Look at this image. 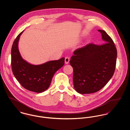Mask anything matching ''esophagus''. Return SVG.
Returning a JSON list of instances; mask_svg holds the SVG:
<instances>
[{"instance_id": "obj_1", "label": "esophagus", "mask_w": 130, "mask_h": 130, "mask_svg": "<svg viewBox=\"0 0 130 130\" xmlns=\"http://www.w3.org/2000/svg\"><path fill=\"white\" fill-rule=\"evenodd\" d=\"M70 58L69 57L67 56L65 58V63L66 64H68L69 63V61H70Z\"/></svg>"}]
</instances>
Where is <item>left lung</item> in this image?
<instances>
[{
  "mask_svg": "<svg viewBox=\"0 0 130 130\" xmlns=\"http://www.w3.org/2000/svg\"><path fill=\"white\" fill-rule=\"evenodd\" d=\"M98 31L105 43L100 45L91 43L75 50L70 61L74 70V89L81 94L101 90L110 80L116 69L115 44L105 31Z\"/></svg>",
  "mask_w": 130,
  "mask_h": 130,
  "instance_id": "1",
  "label": "left lung"
}]
</instances>
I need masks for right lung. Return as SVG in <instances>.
Listing matches in <instances>:
<instances>
[{
    "label": "right lung",
    "instance_id": "1",
    "mask_svg": "<svg viewBox=\"0 0 130 130\" xmlns=\"http://www.w3.org/2000/svg\"><path fill=\"white\" fill-rule=\"evenodd\" d=\"M23 32L16 37L12 46L11 64L12 73L24 88L31 92L42 93L49 88L54 75L64 65V58L40 65L28 63L21 57L18 48L19 39Z\"/></svg>",
    "mask_w": 130,
    "mask_h": 130
}]
</instances>
